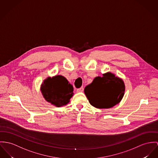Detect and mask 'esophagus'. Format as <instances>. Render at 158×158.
<instances>
[{
	"label": "esophagus",
	"mask_w": 158,
	"mask_h": 158,
	"mask_svg": "<svg viewBox=\"0 0 158 158\" xmlns=\"http://www.w3.org/2000/svg\"><path fill=\"white\" fill-rule=\"evenodd\" d=\"M83 91H84V87H83V86H82V87H81L80 88H78V89H77V93L83 92Z\"/></svg>",
	"instance_id": "obj_1"
}]
</instances>
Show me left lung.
Wrapping results in <instances>:
<instances>
[{"mask_svg": "<svg viewBox=\"0 0 158 158\" xmlns=\"http://www.w3.org/2000/svg\"><path fill=\"white\" fill-rule=\"evenodd\" d=\"M125 86L123 80L114 74L96 77L85 88L84 93L90 104L97 108H109L118 103L124 96Z\"/></svg>", "mask_w": 158, "mask_h": 158, "instance_id": "1", "label": "left lung"}]
</instances>
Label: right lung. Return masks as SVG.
<instances>
[{"instance_id":"add662e5","label":"right lung","mask_w":158,"mask_h":158,"mask_svg":"<svg viewBox=\"0 0 158 158\" xmlns=\"http://www.w3.org/2000/svg\"><path fill=\"white\" fill-rule=\"evenodd\" d=\"M41 91L46 100L57 107L67 104L73 94V86L60 75L47 78L41 85Z\"/></svg>"}]
</instances>
